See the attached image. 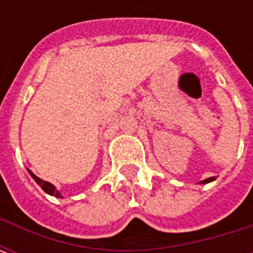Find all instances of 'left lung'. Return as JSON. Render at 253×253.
Listing matches in <instances>:
<instances>
[{"label": "left lung", "instance_id": "obj_1", "mask_svg": "<svg viewBox=\"0 0 253 253\" xmlns=\"http://www.w3.org/2000/svg\"><path fill=\"white\" fill-rule=\"evenodd\" d=\"M214 180V177H209V179H205V180L201 181V184H207V183H210V181Z\"/></svg>", "mask_w": 253, "mask_h": 253}]
</instances>
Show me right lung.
<instances>
[{"mask_svg": "<svg viewBox=\"0 0 253 253\" xmlns=\"http://www.w3.org/2000/svg\"><path fill=\"white\" fill-rule=\"evenodd\" d=\"M28 172H30V175L32 176V179L39 184V186L42 187V190L44 191V192H47L48 195H52V196H57V198H62V195L59 194V191L55 188V186L54 184H51V183H48V181H44V180H42L41 177H38L36 175H34L32 172H31L30 169H28Z\"/></svg>", "mask_w": 253, "mask_h": 253, "instance_id": "obj_1", "label": "right lung"}]
</instances>
